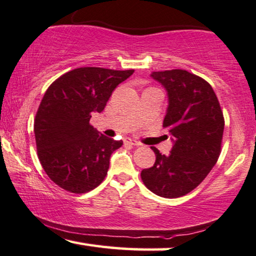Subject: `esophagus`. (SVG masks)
<instances>
[{"label":"esophagus","mask_w":256,"mask_h":256,"mask_svg":"<svg viewBox=\"0 0 256 256\" xmlns=\"http://www.w3.org/2000/svg\"><path fill=\"white\" fill-rule=\"evenodd\" d=\"M124 143L126 144H130V146H141V143L140 142H138L136 141V140H132V138H126L124 140Z\"/></svg>","instance_id":"1"}]
</instances>
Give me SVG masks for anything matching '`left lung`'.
Returning <instances> with one entry per match:
<instances>
[{
    "instance_id": "8db88e82",
    "label": "left lung",
    "mask_w": 256,
    "mask_h": 256,
    "mask_svg": "<svg viewBox=\"0 0 256 256\" xmlns=\"http://www.w3.org/2000/svg\"><path fill=\"white\" fill-rule=\"evenodd\" d=\"M150 76L166 90L168 108L163 127L174 146L168 156L152 146L155 164L143 169V183L164 198L191 192L218 160L224 134V115L208 82L185 70L152 72Z\"/></svg>"
}]
</instances>
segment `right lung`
Instances as JSON below:
<instances>
[{"label":"right lung","mask_w":256,"mask_h":256,"mask_svg":"<svg viewBox=\"0 0 256 256\" xmlns=\"http://www.w3.org/2000/svg\"><path fill=\"white\" fill-rule=\"evenodd\" d=\"M134 70H72L45 92L34 118L38 158L50 180L72 194H85L106 177L110 155L124 142L98 132L90 120L101 113L118 84Z\"/></svg>","instance_id":"add662e5"}]
</instances>
